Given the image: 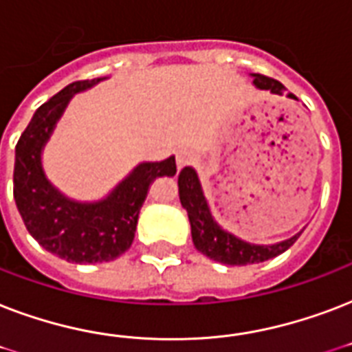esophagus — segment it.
I'll return each instance as SVG.
<instances>
[{"label": "esophagus", "mask_w": 352, "mask_h": 352, "mask_svg": "<svg viewBox=\"0 0 352 352\" xmlns=\"http://www.w3.org/2000/svg\"><path fill=\"white\" fill-rule=\"evenodd\" d=\"M195 153H193L192 149H179L177 151V168L182 170V168H186V166H192L195 164Z\"/></svg>", "instance_id": "obj_1"}]
</instances>
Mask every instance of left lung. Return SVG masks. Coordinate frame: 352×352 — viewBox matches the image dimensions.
I'll return each mask as SVG.
<instances>
[{"mask_svg": "<svg viewBox=\"0 0 352 352\" xmlns=\"http://www.w3.org/2000/svg\"><path fill=\"white\" fill-rule=\"evenodd\" d=\"M250 76L259 89L270 91L274 95H283L285 93V85L278 80L257 73L250 74ZM287 96L296 98L292 93H289ZM179 197H181V204L188 212L195 248L206 257L217 263H223V265L237 267V265L267 261V259H272V257L283 254L285 250H289L300 237V234H296L290 239L276 243V245H250V243L225 232L210 214L208 203L204 199L197 173L193 168H188V166L182 168L181 173H179Z\"/></svg>", "mask_w": 352, "mask_h": 352, "instance_id": "8db88e82", "label": "left lung"}]
</instances>
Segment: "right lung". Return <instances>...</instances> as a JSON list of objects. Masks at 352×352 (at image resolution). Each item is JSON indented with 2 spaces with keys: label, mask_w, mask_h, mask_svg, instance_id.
<instances>
[{
  "label": "right lung",
  "mask_w": 352,
  "mask_h": 352,
  "mask_svg": "<svg viewBox=\"0 0 352 352\" xmlns=\"http://www.w3.org/2000/svg\"><path fill=\"white\" fill-rule=\"evenodd\" d=\"M102 78L74 82L36 109L16 144L14 201L29 234L45 250L69 263H102L120 257L131 246L140 208L157 177L177 173L175 157L138 164L106 199L78 203L47 181L41 149L74 93Z\"/></svg>",
  "instance_id": "obj_1"
}]
</instances>
